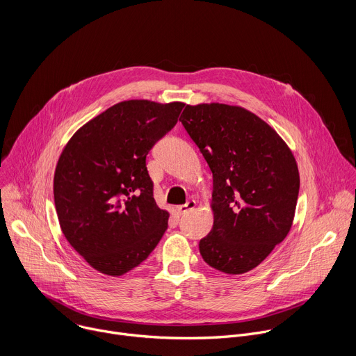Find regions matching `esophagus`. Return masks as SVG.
I'll list each match as a JSON object with an SVG mask.
<instances>
[{
    "label": "esophagus",
    "mask_w": 356,
    "mask_h": 356,
    "mask_svg": "<svg viewBox=\"0 0 356 356\" xmlns=\"http://www.w3.org/2000/svg\"><path fill=\"white\" fill-rule=\"evenodd\" d=\"M195 206H197V202H195L194 200H190V201H187V202H186V204L177 206V207H176V210H177V213H179V214H186V213H188V211L194 210V209H195Z\"/></svg>",
    "instance_id": "esophagus-1"
}]
</instances>
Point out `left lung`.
I'll list each match as a JSON object with an SVG mask.
<instances>
[{"label": "left lung", "instance_id": "obj_1", "mask_svg": "<svg viewBox=\"0 0 356 356\" xmlns=\"http://www.w3.org/2000/svg\"><path fill=\"white\" fill-rule=\"evenodd\" d=\"M180 121L213 172L214 224L198 243L202 259L227 275L255 269L294 220L300 175L293 152L238 106L187 104Z\"/></svg>", "mask_w": 356, "mask_h": 356}]
</instances>
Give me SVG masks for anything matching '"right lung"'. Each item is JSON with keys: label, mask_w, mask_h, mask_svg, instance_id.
Segmentation results:
<instances>
[{"label": "right lung", "mask_w": 356, "mask_h": 356, "mask_svg": "<svg viewBox=\"0 0 356 356\" xmlns=\"http://www.w3.org/2000/svg\"><path fill=\"white\" fill-rule=\"evenodd\" d=\"M183 107L180 101H121L77 129L62 150L54 177L59 224L99 273H128L165 234L169 211L154 198L146 155Z\"/></svg>", "instance_id": "1"}]
</instances>
